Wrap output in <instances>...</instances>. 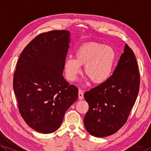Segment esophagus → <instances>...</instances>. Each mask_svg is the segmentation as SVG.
<instances>
[{
  "instance_id": "esophagus-1",
  "label": "esophagus",
  "mask_w": 151,
  "mask_h": 151,
  "mask_svg": "<svg viewBox=\"0 0 151 151\" xmlns=\"http://www.w3.org/2000/svg\"><path fill=\"white\" fill-rule=\"evenodd\" d=\"M78 99L79 100L83 99V93L81 89H79V91H78Z\"/></svg>"
}]
</instances>
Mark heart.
Returning <instances> with one entry per match:
<instances>
[{
	"label": "heart",
	"instance_id": "b5f03b06",
	"mask_svg": "<svg viewBox=\"0 0 151 151\" xmlns=\"http://www.w3.org/2000/svg\"><path fill=\"white\" fill-rule=\"evenodd\" d=\"M116 52L108 45L89 42L75 51V58L68 57L64 62V71L70 81H75L84 66V73L94 84L106 82L110 78L115 64Z\"/></svg>",
	"mask_w": 151,
	"mask_h": 151
}]
</instances>
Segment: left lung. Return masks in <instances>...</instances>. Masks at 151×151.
<instances>
[{
  "label": "left lung",
  "mask_w": 151,
  "mask_h": 151,
  "mask_svg": "<svg viewBox=\"0 0 151 151\" xmlns=\"http://www.w3.org/2000/svg\"><path fill=\"white\" fill-rule=\"evenodd\" d=\"M139 89L135 55L125 44L124 52L110 78L84 93L89 110L83 120L86 130L96 137L116 132L127 122Z\"/></svg>",
  "instance_id": "1"
}]
</instances>
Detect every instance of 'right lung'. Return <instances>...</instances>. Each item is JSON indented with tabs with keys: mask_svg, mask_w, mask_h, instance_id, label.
I'll list each match as a JSON object with an SVG mask.
<instances>
[{
	"mask_svg": "<svg viewBox=\"0 0 151 151\" xmlns=\"http://www.w3.org/2000/svg\"><path fill=\"white\" fill-rule=\"evenodd\" d=\"M69 42L67 30L41 33L26 45L17 62L13 85L19 110L38 132L57 131L78 99V89L62 75Z\"/></svg>",
	"mask_w": 151,
	"mask_h": 151,
	"instance_id": "obj_1",
	"label": "right lung"
}]
</instances>
